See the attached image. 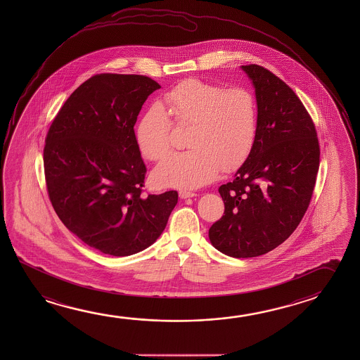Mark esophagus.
Instances as JSON below:
<instances>
[{
  "mask_svg": "<svg viewBox=\"0 0 360 360\" xmlns=\"http://www.w3.org/2000/svg\"><path fill=\"white\" fill-rule=\"evenodd\" d=\"M195 192H189V191H181L179 192V197L182 198V200H187V198H192V197H195Z\"/></svg>",
  "mask_w": 360,
  "mask_h": 360,
  "instance_id": "1",
  "label": "esophagus"
}]
</instances>
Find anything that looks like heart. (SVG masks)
<instances>
[{
  "label": "heart",
  "mask_w": 360,
  "mask_h": 360,
  "mask_svg": "<svg viewBox=\"0 0 360 360\" xmlns=\"http://www.w3.org/2000/svg\"><path fill=\"white\" fill-rule=\"evenodd\" d=\"M165 104L179 125H191L189 150L167 155L154 168V182L162 187L195 189L213 181L219 169L230 172L245 162L257 134V104L245 88L191 79L165 95ZM171 120L153 105L136 123L134 136L141 153L162 158L171 147Z\"/></svg>",
  "instance_id": "heart-1"
}]
</instances>
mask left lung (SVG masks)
I'll use <instances>...</instances> for the list:
<instances>
[{
	"label": "left lung",
	"instance_id": "obj_1",
	"mask_svg": "<svg viewBox=\"0 0 360 360\" xmlns=\"http://www.w3.org/2000/svg\"><path fill=\"white\" fill-rule=\"evenodd\" d=\"M257 104L254 147L218 192L224 216L208 231L219 252L256 257L296 230L311 200L320 162L315 125L289 85L262 66H241Z\"/></svg>",
	"mask_w": 360,
	"mask_h": 360
}]
</instances>
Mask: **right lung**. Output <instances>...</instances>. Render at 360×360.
<instances>
[{"label": "right lung", "instance_id": "add662e5", "mask_svg": "<svg viewBox=\"0 0 360 360\" xmlns=\"http://www.w3.org/2000/svg\"><path fill=\"white\" fill-rule=\"evenodd\" d=\"M160 88L143 75H95L69 96L49 129L44 168L53 210L103 254L122 257L149 248L177 205V191L142 195L147 168L134 125Z\"/></svg>", "mask_w": 360, "mask_h": 360}]
</instances>
